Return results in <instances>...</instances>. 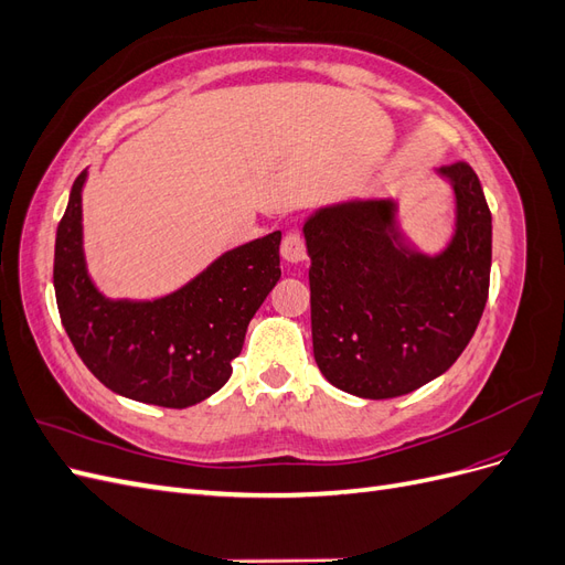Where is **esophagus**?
Instances as JSON below:
<instances>
[{"label": "esophagus", "instance_id": "obj_1", "mask_svg": "<svg viewBox=\"0 0 565 565\" xmlns=\"http://www.w3.org/2000/svg\"><path fill=\"white\" fill-rule=\"evenodd\" d=\"M280 254L282 259L289 264H299L306 259V245H303V237L297 231H289L282 237V245H280Z\"/></svg>", "mask_w": 565, "mask_h": 565}]
</instances>
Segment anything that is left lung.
I'll use <instances>...</instances> for the list:
<instances>
[{
    "instance_id": "obj_1",
    "label": "left lung",
    "mask_w": 565,
    "mask_h": 565,
    "mask_svg": "<svg viewBox=\"0 0 565 565\" xmlns=\"http://www.w3.org/2000/svg\"><path fill=\"white\" fill-rule=\"evenodd\" d=\"M438 177L452 185L455 231L436 254L403 235L393 198L328 204L303 221L316 363L358 398H396L440 377L483 316L492 262L483 188L467 162Z\"/></svg>"
}]
</instances>
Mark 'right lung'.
<instances>
[{"mask_svg": "<svg viewBox=\"0 0 565 565\" xmlns=\"http://www.w3.org/2000/svg\"><path fill=\"white\" fill-rule=\"evenodd\" d=\"M75 179L56 231L54 287L61 322L82 363L119 396L191 407L231 377L247 324L280 280V231L228 249L160 299H110L94 285L82 237Z\"/></svg>", "mask_w": 565, "mask_h": 565, "instance_id": "1", "label": "right lung"}]
</instances>
